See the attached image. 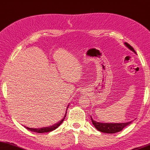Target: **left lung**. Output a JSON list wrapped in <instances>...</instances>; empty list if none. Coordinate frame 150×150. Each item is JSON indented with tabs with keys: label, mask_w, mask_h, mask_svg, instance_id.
Masks as SVG:
<instances>
[{
	"label": "left lung",
	"mask_w": 150,
	"mask_h": 150,
	"mask_svg": "<svg viewBox=\"0 0 150 150\" xmlns=\"http://www.w3.org/2000/svg\"><path fill=\"white\" fill-rule=\"evenodd\" d=\"M125 45L126 46L127 48H128L129 50L136 54L137 53L134 50L132 46H131L127 42H125ZM91 122H92V124L96 128L98 131H100V132L105 133H115L117 132H119V131H122L123 128L125 127H127V125H129L131 123V121L130 122H123V123H108V122H99L96 121V120H93V118H91Z\"/></svg>",
	"instance_id": "8db88e82"
}]
</instances>
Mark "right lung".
I'll return each mask as SVG.
<instances>
[{
	"label": "right lung",
	"instance_id": "1",
	"mask_svg": "<svg viewBox=\"0 0 150 150\" xmlns=\"http://www.w3.org/2000/svg\"><path fill=\"white\" fill-rule=\"evenodd\" d=\"M69 105L67 107V109L69 108ZM66 114H67V112L65 113V115H64V117L62 118V119L60 120L59 122H58L57 123H56L54 125H52V126L50 127H42V128H40V129H34V128H29L28 127H25V128L27 129H28V130H30L31 131H33V132H35V133H48V132H50V131L55 130L56 129L58 128L60 125H61V123H62V122H63V120L64 119V118L66 117Z\"/></svg>",
	"mask_w": 150,
	"mask_h": 150
}]
</instances>
